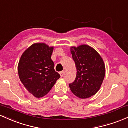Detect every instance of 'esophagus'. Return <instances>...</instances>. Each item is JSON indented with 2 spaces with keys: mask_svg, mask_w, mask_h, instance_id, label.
Listing matches in <instances>:
<instances>
[{
  "mask_svg": "<svg viewBox=\"0 0 128 128\" xmlns=\"http://www.w3.org/2000/svg\"><path fill=\"white\" fill-rule=\"evenodd\" d=\"M59 74H60V76H61V77H63V76H64V71L60 72Z\"/></svg>",
  "mask_w": 128,
  "mask_h": 128,
  "instance_id": "obj_1",
  "label": "esophagus"
}]
</instances>
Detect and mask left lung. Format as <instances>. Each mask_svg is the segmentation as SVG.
I'll list each match as a JSON object with an SVG mask.
<instances>
[{"instance_id":"8db88e82","label":"left lung","mask_w":128,"mask_h":128,"mask_svg":"<svg viewBox=\"0 0 128 128\" xmlns=\"http://www.w3.org/2000/svg\"><path fill=\"white\" fill-rule=\"evenodd\" d=\"M70 50L77 71L75 81L69 84L71 91L80 98H90L99 91L104 80V61L89 45L72 46Z\"/></svg>"}]
</instances>
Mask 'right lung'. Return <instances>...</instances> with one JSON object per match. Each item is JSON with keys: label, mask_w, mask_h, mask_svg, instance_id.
<instances>
[{"label": "right lung", "mask_w": 128, "mask_h": 128, "mask_svg": "<svg viewBox=\"0 0 128 128\" xmlns=\"http://www.w3.org/2000/svg\"><path fill=\"white\" fill-rule=\"evenodd\" d=\"M53 50L44 43L34 44L23 53L18 62L20 80L36 98L46 95L60 77L51 60Z\"/></svg>", "instance_id": "1"}]
</instances>
